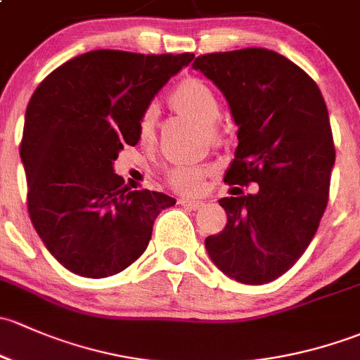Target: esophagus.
I'll return each instance as SVG.
<instances>
[{
  "mask_svg": "<svg viewBox=\"0 0 360 360\" xmlns=\"http://www.w3.org/2000/svg\"><path fill=\"white\" fill-rule=\"evenodd\" d=\"M180 205L187 210H199V207L205 206L202 201H194V199H180Z\"/></svg>",
  "mask_w": 360,
  "mask_h": 360,
  "instance_id": "1",
  "label": "esophagus"
}]
</instances>
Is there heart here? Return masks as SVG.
<instances>
[{"instance_id": "b5f03b06", "label": "heart", "mask_w": 360, "mask_h": 360, "mask_svg": "<svg viewBox=\"0 0 360 360\" xmlns=\"http://www.w3.org/2000/svg\"><path fill=\"white\" fill-rule=\"evenodd\" d=\"M169 102H172L173 109L194 120L195 123L205 126L211 135L217 133L214 124L220 121L221 105L213 88L206 84L205 81L194 79V77L181 81L172 94ZM155 121H158V110L154 105L147 107L140 116L139 124H136L140 142L147 143L154 139ZM207 173H210V168H206V166H176L168 173L166 181H168L169 187L184 192V194H198L205 188V179Z\"/></svg>"}]
</instances>
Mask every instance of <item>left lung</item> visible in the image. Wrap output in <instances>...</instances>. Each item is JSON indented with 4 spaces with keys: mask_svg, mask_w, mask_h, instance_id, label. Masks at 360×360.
I'll use <instances>...</instances> for the list:
<instances>
[{
    "mask_svg": "<svg viewBox=\"0 0 360 360\" xmlns=\"http://www.w3.org/2000/svg\"><path fill=\"white\" fill-rule=\"evenodd\" d=\"M192 68L220 88L239 126L224 179L236 187L218 201L227 225L206 237L207 255L237 283L266 284L305 253L328 205L336 155L328 107L305 70L266 48L201 55ZM253 181L257 195L236 187Z\"/></svg>",
    "mask_w": 360,
    "mask_h": 360,
    "instance_id": "1",
    "label": "left lung"
}]
</instances>
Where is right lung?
Here are the masks:
<instances>
[{"mask_svg": "<svg viewBox=\"0 0 360 360\" xmlns=\"http://www.w3.org/2000/svg\"><path fill=\"white\" fill-rule=\"evenodd\" d=\"M194 53L94 50L48 74L25 110L20 159L27 210L58 263L102 279L147 250L154 220L175 199L131 191L114 173L124 146L139 143L140 116Z\"/></svg>", "mask_w": 360, "mask_h": 360, "instance_id": "right-lung-1", "label": "right lung"}]
</instances>
